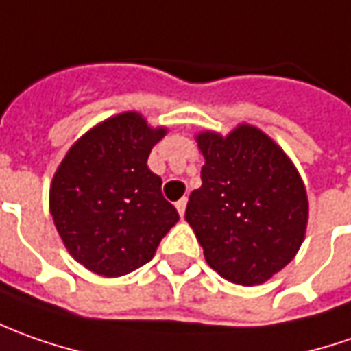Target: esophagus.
Here are the masks:
<instances>
[{
    "label": "esophagus",
    "mask_w": 351,
    "mask_h": 351,
    "mask_svg": "<svg viewBox=\"0 0 351 351\" xmlns=\"http://www.w3.org/2000/svg\"><path fill=\"white\" fill-rule=\"evenodd\" d=\"M186 202H188L186 198H180L175 204L176 210H178V215H180V217H184V212H186Z\"/></svg>",
    "instance_id": "obj_1"
}]
</instances>
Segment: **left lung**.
<instances>
[{
    "instance_id": "8db88e82",
    "label": "left lung",
    "mask_w": 351,
    "mask_h": 351,
    "mask_svg": "<svg viewBox=\"0 0 351 351\" xmlns=\"http://www.w3.org/2000/svg\"><path fill=\"white\" fill-rule=\"evenodd\" d=\"M206 165L190 194L186 221L206 262L221 278L256 285L295 256L307 227V192L295 167L272 139L252 126L227 138L198 136Z\"/></svg>"
}]
</instances>
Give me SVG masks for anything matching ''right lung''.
<instances>
[{
  "label": "right lung",
  "instance_id": "obj_1",
  "mask_svg": "<svg viewBox=\"0 0 351 351\" xmlns=\"http://www.w3.org/2000/svg\"><path fill=\"white\" fill-rule=\"evenodd\" d=\"M165 136L136 112L104 120L73 143L50 186V213L69 254L116 278L153 258L176 208L163 198L147 157Z\"/></svg>",
  "mask_w": 351,
  "mask_h": 351
}]
</instances>
